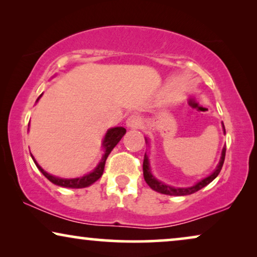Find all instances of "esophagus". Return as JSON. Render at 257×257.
<instances>
[{
    "label": "esophagus",
    "mask_w": 257,
    "mask_h": 257,
    "mask_svg": "<svg viewBox=\"0 0 257 257\" xmlns=\"http://www.w3.org/2000/svg\"><path fill=\"white\" fill-rule=\"evenodd\" d=\"M141 124H142V119L138 115H133L126 119V125H128L129 128H140Z\"/></svg>",
    "instance_id": "34e87169"
}]
</instances>
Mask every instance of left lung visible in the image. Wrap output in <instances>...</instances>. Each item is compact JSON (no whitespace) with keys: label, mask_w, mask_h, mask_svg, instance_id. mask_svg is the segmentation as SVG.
I'll return each mask as SVG.
<instances>
[{"label":"left lung","mask_w":257,"mask_h":257,"mask_svg":"<svg viewBox=\"0 0 257 257\" xmlns=\"http://www.w3.org/2000/svg\"><path fill=\"white\" fill-rule=\"evenodd\" d=\"M224 133H225V131H224ZM224 157H225V148H223V150H222V156H221L220 163H218L217 168L215 169V172L211 174V175L206 177V179H203L202 181H200V182H197L195 186L189 187V188H174V187L167 186V184L160 182V181H157L155 177L152 175V173H150L149 161H148V156L147 155H145V160H143V176H145L146 182L148 183V186L152 188V189L159 191V193H161V194L174 195V196H183V195H189V194L196 193L197 190L202 189L203 187H206L207 184H209L214 179H216V176L221 172L222 166H223Z\"/></svg>","instance_id":"1"}]
</instances>
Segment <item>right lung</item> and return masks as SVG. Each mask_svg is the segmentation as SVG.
Wrapping results in <instances>:
<instances>
[{
	"instance_id": "add662e5",
	"label": "right lung",
	"mask_w": 257,
	"mask_h": 257,
	"mask_svg": "<svg viewBox=\"0 0 257 257\" xmlns=\"http://www.w3.org/2000/svg\"><path fill=\"white\" fill-rule=\"evenodd\" d=\"M39 98H37V100H39ZM124 134H125V129L123 128V126H116V128L109 129L107 134H105V138L103 141V147L105 149V153H104L103 157H102L101 162L98 163V166L90 174H88V175H85L83 177H78V179L67 180V179H60V177H55L53 175H50V174H48L47 172H44V170L41 168L39 164L36 163V161L34 160V157H33V160H34V162H35L37 168L41 170V173H42L43 175L50 181V182L56 184V186L67 187V188H84V187L90 186V184H93L95 181H97L102 176V174H103V170H104L105 160H107L109 154H110L111 150L114 149V147L117 145V143L119 142V140L123 138V135Z\"/></svg>"
}]
</instances>
